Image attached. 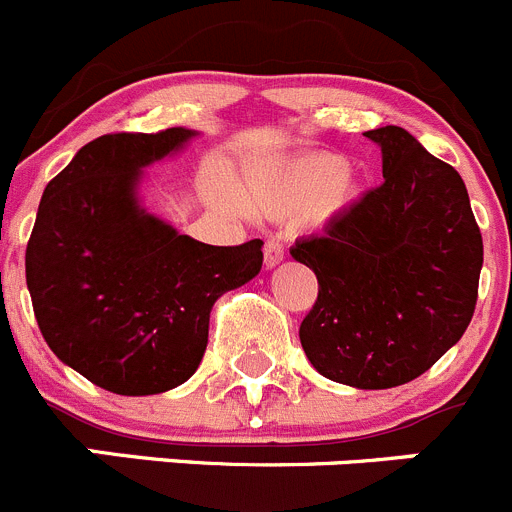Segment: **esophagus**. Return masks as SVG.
Listing matches in <instances>:
<instances>
[{
    "instance_id": "34e87169",
    "label": "esophagus",
    "mask_w": 512,
    "mask_h": 512,
    "mask_svg": "<svg viewBox=\"0 0 512 512\" xmlns=\"http://www.w3.org/2000/svg\"><path fill=\"white\" fill-rule=\"evenodd\" d=\"M264 261H266V266H269V269H274L276 264H281V261H284V243H281L279 238H266Z\"/></svg>"
}]
</instances>
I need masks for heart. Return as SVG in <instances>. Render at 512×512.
<instances>
[{"label": "heart", "instance_id": "1", "mask_svg": "<svg viewBox=\"0 0 512 512\" xmlns=\"http://www.w3.org/2000/svg\"><path fill=\"white\" fill-rule=\"evenodd\" d=\"M359 196V180L337 153H311L279 173L253 180L248 201L274 218L309 213L314 221L334 216Z\"/></svg>", "mask_w": 512, "mask_h": 512}]
</instances>
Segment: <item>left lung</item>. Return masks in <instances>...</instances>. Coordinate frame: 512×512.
<instances>
[{"label": "left lung", "instance_id": "obj_1", "mask_svg": "<svg viewBox=\"0 0 512 512\" xmlns=\"http://www.w3.org/2000/svg\"><path fill=\"white\" fill-rule=\"evenodd\" d=\"M364 135L382 145L384 183L291 248L319 281L299 339L326 379L389 389L425 374L465 334L483 236L452 165L397 125Z\"/></svg>", "mask_w": 512, "mask_h": 512}]
</instances>
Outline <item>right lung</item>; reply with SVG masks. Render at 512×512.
I'll list each match as a JSON object with an SVG mask.
<instances>
[{
	"instance_id": "obj_1",
	"label": "right lung",
	"mask_w": 512,
	"mask_h": 512,
	"mask_svg": "<svg viewBox=\"0 0 512 512\" xmlns=\"http://www.w3.org/2000/svg\"><path fill=\"white\" fill-rule=\"evenodd\" d=\"M191 130L100 135L47 183L24 256L52 352L97 387L158 394L186 382L221 294L261 271V241L208 246L138 206L140 168Z\"/></svg>"
}]
</instances>
